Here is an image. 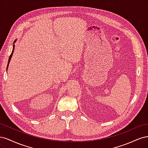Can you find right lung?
I'll list each match as a JSON object with an SVG mask.
<instances>
[{
	"instance_id": "obj_1",
	"label": "right lung",
	"mask_w": 148,
	"mask_h": 148,
	"mask_svg": "<svg viewBox=\"0 0 148 148\" xmlns=\"http://www.w3.org/2000/svg\"><path fill=\"white\" fill-rule=\"evenodd\" d=\"M15 42H15H14V43ZM13 51H12V53H11V55L10 56V57H9V59H8V65H7V68H8V64H9V63H10V59H11V58H12V55H13V51H14V48H15V44H13Z\"/></svg>"
}]
</instances>
